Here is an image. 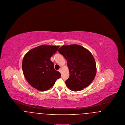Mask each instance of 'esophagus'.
Listing matches in <instances>:
<instances>
[{"label":"esophagus","instance_id":"1","mask_svg":"<svg viewBox=\"0 0 125 125\" xmlns=\"http://www.w3.org/2000/svg\"><path fill=\"white\" fill-rule=\"evenodd\" d=\"M59 71L60 72V73H61V71H62V69H61V68H60V69L59 70Z\"/></svg>","mask_w":125,"mask_h":125}]
</instances>
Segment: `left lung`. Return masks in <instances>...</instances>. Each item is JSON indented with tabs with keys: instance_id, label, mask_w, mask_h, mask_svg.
<instances>
[{
	"instance_id": "8db88e82",
	"label": "left lung",
	"mask_w": 125,
	"mask_h": 125,
	"mask_svg": "<svg viewBox=\"0 0 125 125\" xmlns=\"http://www.w3.org/2000/svg\"><path fill=\"white\" fill-rule=\"evenodd\" d=\"M58 51L67 60L70 76L65 81L72 91H78L87 87L95 77L96 67L92 54L78 44L63 45Z\"/></svg>"
}]
</instances>
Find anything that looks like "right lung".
<instances>
[{
    "instance_id": "1",
    "label": "right lung",
    "mask_w": 125,
    "mask_h": 125,
    "mask_svg": "<svg viewBox=\"0 0 125 125\" xmlns=\"http://www.w3.org/2000/svg\"><path fill=\"white\" fill-rule=\"evenodd\" d=\"M60 46L43 45L30 50L22 60V71L27 82L33 88L44 91L52 88L61 77L50 59Z\"/></svg>"
}]
</instances>
